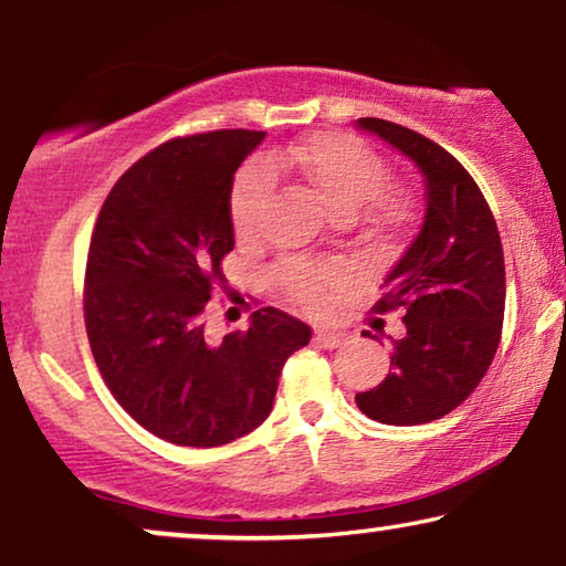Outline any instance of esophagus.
Masks as SVG:
<instances>
[{
  "label": "esophagus",
  "instance_id": "34e87169",
  "mask_svg": "<svg viewBox=\"0 0 566 566\" xmlns=\"http://www.w3.org/2000/svg\"><path fill=\"white\" fill-rule=\"evenodd\" d=\"M346 338H348V336H346L344 331H333V328H317V331H315L317 346H323V348H338V346H344Z\"/></svg>",
  "mask_w": 566,
  "mask_h": 566
}]
</instances>
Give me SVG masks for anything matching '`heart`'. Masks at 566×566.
Masks as SVG:
<instances>
[{
	"label": "heart",
	"mask_w": 566,
	"mask_h": 566,
	"mask_svg": "<svg viewBox=\"0 0 566 566\" xmlns=\"http://www.w3.org/2000/svg\"><path fill=\"white\" fill-rule=\"evenodd\" d=\"M294 171L307 181L325 207L338 218L356 212L369 193V220L377 228H395L410 214L408 195L392 187H379L385 179V161L356 135L321 130L286 148L269 150L264 164H251L238 174L230 192V220L241 241L259 235L264 220L272 174ZM331 274L307 264L280 269V284L300 305L315 307L328 286Z\"/></svg>",
	"instance_id": "heart-1"
}]
</instances>
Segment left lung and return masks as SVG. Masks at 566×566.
<instances>
[{
  "label": "left lung",
  "instance_id": "left-lung-1",
  "mask_svg": "<svg viewBox=\"0 0 566 566\" xmlns=\"http://www.w3.org/2000/svg\"><path fill=\"white\" fill-rule=\"evenodd\" d=\"M356 125L416 161L426 177V218L381 284L374 310H402L381 385L356 395L364 416L420 426L449 416L488 374L503 336L505 259L497 222L469 171L426 135L379 117Z\"/></svg>",
  "mask_w": 566,
  "mask_h": 566
}]
</instances>
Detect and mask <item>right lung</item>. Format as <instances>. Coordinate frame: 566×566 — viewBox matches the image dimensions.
<instances>
[{"mask_svg": "<svg viewBox=\"0 0 566 566\" xmlns=\"http://www.w3.org/2000/svg\"><path fill=\"white\" fill-rule=\"evenodd\" d=\"M261 140L264 130H212L161 143L109 189L90 241L94 361L127 416L177 446L212 449L264 423L284 361L313 336L276 307L222 340L205 333L235 245L233 174Z\"/></svg>", "mask_w": 566, "mask_h": 566, "instance_id": "1", "label": "right lung"}]
</instances>
